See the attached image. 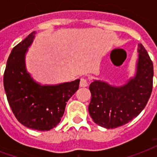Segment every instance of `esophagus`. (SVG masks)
Listing matches in <instances>:
<instances>
[{"instance_id": "34e87169", "label": "esophagus", "mask_w": 157, "mask_h": 157, "mask_svg": "<svg viewBox=\"0 0 157 157\" xmlns=\"http://www.w3.org/2000/svg\"><path fill=\"white\" fill-rule=\"evenodd\" d=\"M88 86V82H87V80L85 78L81 79V81H80V86H81V87H86V86Z\"/></svg>"}]
</instances>
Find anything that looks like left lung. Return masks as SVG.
Wrapping results in <instances>:
<instances>
[{"label": "left lung", "mask_w": 157, "mask_h": 157, "mask_svg": "<svg viewBox=\"0 0 157 157\" xmlns=\"http://www.w3.org/2000/svg\"><path fill=\"white\" fill-rule=\"evenodd\" d=\"M138 53L135 76L124 85L115 86L100 80L90 84L88 111L97 124L115 128L131 121L145 109L152 92L153 64L141 44H138Z\"/></svg>", "instance_id": "obj_1"}]
</instances>
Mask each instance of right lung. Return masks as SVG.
Listing matches in <instances>:
<instances>
[{"label":"right lung","instance_id":"obj_1","mask_svg":"<svg viewBox=\"0 0 157 157\" xmlns=\"http://www.w3.org/2000/svg\"><path fill=\"white\" fill-rule=\"evenodd\" d=\"M35 32L12 48L6 62L3 83L7 101L17 119L32 129L46 131L61 120L66 102L79 88L80 80L57 85H41L26 69L25 56Z\"/></svg>","mask_w":157,"mask_h":157}]
</instances>
